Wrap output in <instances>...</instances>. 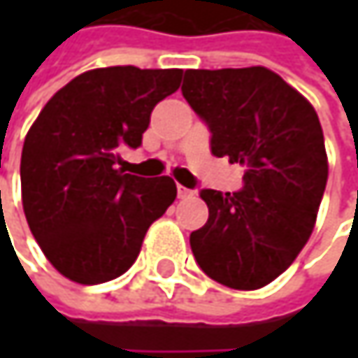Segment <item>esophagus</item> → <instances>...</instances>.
I'll list each match as a JSON object with an SVG mask.
<instances>
[{
  "label": "esophagus",
  "mask_w": 358,
  "mask_h": 358,
  "mask_svg": "<svg viewBox=\"0 0 358 358\" xmlns=\"http://www.w3.org/2000/svg\"><path fill=\"white\" fill-rule=\"evenodd\" d=\"M176 188H178V199H188V196H192V190H190V188H186V186H182V184H178Z\"/></svg>",
  "instance_id": "1"
}]
</instances>
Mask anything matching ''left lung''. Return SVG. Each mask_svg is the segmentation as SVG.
Here are the masks:
<instances>
[{"instance_id":"8db88e82","label":"left lung","mask_w":358,"mask_h":358,"mask_svg":"<svg viewBox=\"0 0 358 358\" xmlns=\"http://www.w3.org/2000/svg\"><path fill=\"white\" fill-rule=\"evenodd\" d=\"M182 95L211 132V153L247 168L243 188H201L209 220L190 234L199 267L215 282L257 290L307 245L327 182L313 106L275 72L186 70Z\"/></svg>"}]
</instances>
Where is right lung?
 I'll list each match as a JSON object with an SVG mask.
<instances>
[{"label":"right lung","mask_w":358,"mask_h":358,"mask_svg":"<svg viewBox=\"0 0 358 358\" xmlns=\"http://www.w3.org/2000/svg\"><path fill=\"white\" fill-rule=\"evenodd\" d=\"M182 70L111 66L59 89L31 126L20 159L22 207L49 263L78 284L109 282L136 261L149 226L176 199L170 176L124 174L153 108Z\"/></svg>","instance_id":"right-lung-1"}]
</instances>
